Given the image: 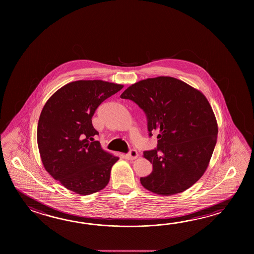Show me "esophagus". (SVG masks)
Wrapping results in <instances>:
<instances>
[{
  "label": "esophagus",
  "instance_id": "obj_1",
  "mask_svg": "<svg viewBox=\"0 0 254 254\" xmlns=\"http://www.w3.org/2000/svg\"><path fill=\"white\" fill-rule=\"evenodd\" d=\"M139 156V154H138V152L134 149H131L130 151H129V153H127L126 154V158L128 159V160H135V159H137Z\"/></svg>",
  "mask_w": 254,
  "mask_h": 254
}]
</instances>
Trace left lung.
<instances>
[{
  "instance_id": "obj_1",
  "label": "left lung",
  "mask_w": 254,
  "mask_h": 254,
  "mask_svg": "<svg viewBox=\"0 0 254 254\" xmlns=\"http://www.w3.org/2000/svg\"><path fill=\"white\" fill-rule=\"evenodd\" d=\"M145 113L149 135L158 132L157 149L143 152L152 173L140 179L153 193L177 194L205 173L215 147L218 125L202 92L169 76L135 82L121 94Z\"/></svg>"
}]
</instances>
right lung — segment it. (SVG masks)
I'll return each instance as SVG.
<instances>
[{"mask_svg": "<svg viewBox=\"0 0 254 254\" xmlns=\"http://www.w3.org/2000/svg\"><path fill=\"white\" fill-rule=\"evenodd\" d=\"M124 85L101 80L70 82L49 98L37 127L41 159L66 189L89 195L106 187L119 157L104 151L92 118L98 106Z\"/></svg>", "mask_w": 254, "mask_h": 254, "instance_id": "1", "label": "right lung"}]
</instances>
